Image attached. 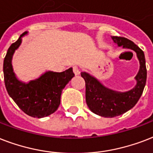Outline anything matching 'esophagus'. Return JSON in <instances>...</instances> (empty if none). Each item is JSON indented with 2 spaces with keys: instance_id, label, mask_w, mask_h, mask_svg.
Wrapping results in <instances>:
<instances>
[{
  "instance_id": "obj_1",
  "label": "esophagus",
  "mask_w": 153,
  "mask_h": 153,
  "mask_svg": "<svg viewBox=\"0 0 153 153\" xmlns=\"http://www.w3.org/2000/svg\"><path fill=\"white\" fill-rule=\"evenodd\" d=\"M73 73H74V74L75 75H79L80 73V68H78L77 66H73Z\"/></svg>"
}]
</instances>
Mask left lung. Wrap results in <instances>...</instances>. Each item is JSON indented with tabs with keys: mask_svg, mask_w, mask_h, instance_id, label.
I'll list each match as a JSON object with an SVG mask.
<instances>
[{
	"mask_svg": "<svg viewBox=\"0 0 153 153\" xmlns=\"http://www.w3.org/2000/svg\"><path fill=\"white\" fill-rule=\"evenodd\" d=\"M118 47L134 51L139 60L140 68L135 76L136 85L126 92H119L106 87L97 78L88 73L82 72L81 76L85 80L86 103L89 109L103 117H117L134 107L141 97L146 84L147 70L144 52L132 41L125 37L111 36Z\"/></svg>",
	"mask_w": 153,
	"mask_h": 153,
	"instance_id": "obj_1",
	"label": "left lung"
}]
</instances>
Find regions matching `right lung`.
<instances>
[{
	"instance_id": "add662e5",
	"label": "right lung",
	"mask_w": 153,
	"mask_h": 153,
	"mask_svg": "<svg viewBox=\"0 0 153 153\" xmlns=\"http://www.w3.org/2000/svg\"><path fill=\"white\" fill-rule=\"evenodd\" d=\"M28 33L25 32L21 34L7 51L3 65L4 84L10 97L25 113L43 118L56 111L60 104L62 90L75 75L73 68H69L62 73L46 71L28 82L20 80L13 71V57L22 43V37Z\"/></svg>"
}]
</instances>
